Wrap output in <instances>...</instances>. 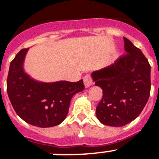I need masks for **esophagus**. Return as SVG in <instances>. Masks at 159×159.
<instances>
[{
    "label": "esophagus",
    "mask_w": 159,
    "mask_h": 159,
    "mask_svg": "<svg viewBox=\"0 0 159 159\" xmlns=\"http://www.w3.org/2000/svg\"><path fill=\"white\" fill-rule=\"evenodd\" d=\"M84 85H85L86 87H89L90 86L92 85L93 80H92V78H91V76L89 75V74H87V75H84Z\"/></svg>",
    "instance_id": "obj_1"
}]
</instances>
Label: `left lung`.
Segmentation results:
<instances>
[{"label": "left lung", "instance_id": "8db88e82", "mask_svg": "<svg viewBox=\"0 0 159 159\" xmlns=\"http://www.w3.org/2000/svg\"><path fill=\"white\" fill-rule=\"evenodd\" d=\"M126 53L92 78L103 90L96 116L103 125L120 127L137 117L151 92V65L142 51L124 37Z\"/></svg>", "mask_w": 159, "mask_h": 159}]
</instances>
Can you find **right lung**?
<instances>
[{
  "instance_id": "add662e5",
  "label": "right lung",
  "mask_w": 159,
  "mask_h": 159,
  "mask_svg": "<svg viewBox=\"0 0 159 159\" xmlns=\"http://www.w3.org/2000/svg\"><path fill=\"white\" fill-rule=\"evenodd\" d=\"M27 49L19 52L10 63L7 92L20 118L37 127L60 125L66 117L72 96L84 91L83 80L72 83H41L24 72L23 63Z\"/></svg>"
}]
</instances>
